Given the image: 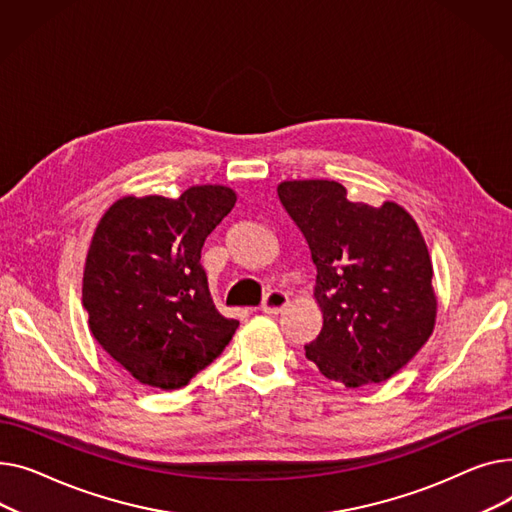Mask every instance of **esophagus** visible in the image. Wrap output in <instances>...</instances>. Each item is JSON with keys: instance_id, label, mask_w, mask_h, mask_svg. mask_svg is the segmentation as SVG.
Returning <instances> with one entry per match:
<instances>
[{"instance_id": "obj_1", "label": "esophagus", "mask_w": 512, "mask_h": 512, "mask_svg": "<svg viewBox=\"0 0 512 512\" xmlns=\"http://www.w3.org/2000/svg\"><path fill=\"white\" fill-rule=\"evenodd\" d=\"M287 304H289L287 293H285V291H279V289H273V291H268V293L264 295L260 310H262L264 314H279V312H283V308H285Z\"/></svg>"}]
</instances>
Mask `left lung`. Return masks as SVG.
Returning <instances> with one entry per match:
<instances>
[{
  "mask_svg": "<svg viewBox=\"0 0 512 512\" xmlns=\"http://www.w3.org/2000/svg\"><path fill=\"white\" fill-rule=\"evenodd\" d=\"M277 194L316 264L320 335L306 357L349 388L384 382L430 339L432 262L422 233L395 202H351L328 179L283 182Z\"/></svg>",
  "mask_w": 512,
  "mask_h": 512,
  "instance_id": "left-lung-1",
  "label": "left lung"
}]
</instances>
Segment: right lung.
<instances>
[{"instance_id":"1","label":"right lung","mask_w":512,"mask_h":512,"mask_svg":"<svg viewBox=\"0 0 512 512\" xmlns=\"http://www.w3.org/2000/svg\"><path fill=\"white\" fill-rule=\"evenodd\" d=\"M233 206L231 188L194 186L175 200L126 196L103 215L82 304L90 333L138 382L182 388L229 345L239 322L215 308L200 252Z\"/></svg>"}]
</instances>
